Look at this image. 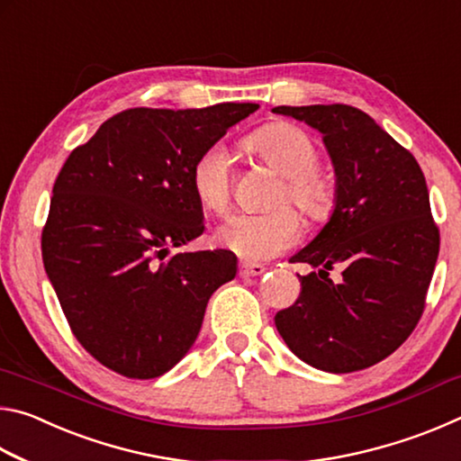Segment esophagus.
Wrapping results in <instances>:
<instances>
[{"mask_svg":"<svg viewBox=\"0 0 461 461\" xmlns=\"http://www.w3.org/2000/svg\"><path fill=\"white\" fill-rule=\"evenodd\" d=\"M267 272V268L262 267V264H254V262H240L238 267V275L241 278H249V276H260Z\"/></svg>","mask_w":461,"mask_h":461,"instance_id":"34e87169","label":"esophagus"}]
</instances>
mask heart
I'll list each match as a JSON object with an SVG mask.
<instances>
[{"instance_id": "b5f03b06", "label": "heart", "mask_w": 461, "mask_h": 461, "mask_svg": "<svg viewBox=\"0 0 461 461\" xmlns=\"http://www.w3.org/2000/svg\"><path fill=\"white\" fill-rule=\"evenodd\" d=\"M248 150L283 176L270 197L275 207L260 215H233L215 231L223 248L248 260H268L291 248L301 233L299 217L291 203L309 223L331 217L338 189L319 170V148L305 130L288 122L268 123L248 138ZM191 186L207 212L225 215L233 194V170L228 148L213 144L203 150L191 168Z\"/></svg>"}]
</instances>
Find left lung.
<instances>
[{
  "label": "left lung",
  "mask_w": 461,
  "mask_h": 461,
  "mask_svg": "<svg viewBox=\"0 0 461 461\" xmlns=\"http://www.w3.org/2000/svg\"><path fill=\"white\" fill-rule=\"evenodd\" d=\"M272 112L321 131L338 189L330 221L291 258L313 272L299 276V299L278 311L276 330L317 370L370 368L409 338L425 309L439 230L423 170L362 109L333 104ZM333 267L342 270L339 284L329 278Z\"/></svg>",
  "instance_id": "8db88e82"
}]
</instances>
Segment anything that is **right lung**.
<instances>
[{"label":"right lung","mask_w":461,"mask_h":461,"mask_svg":"<svg viewBox=\"0 0 461 461\" xmlns=\"http://www.w3.org/2000/svg\"><path fill=\"white\" fill-rule=\"evenodd\" d=\"M258 107L126 109L62 165L42 262L75 338L105 368L162 376L197 339L209 296L236 276L230 249L168 252L205 230L193 162Z\"/></svg>","instance_id":"1"}]
</instances>
